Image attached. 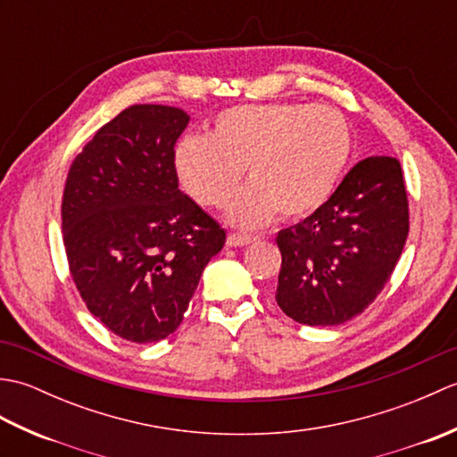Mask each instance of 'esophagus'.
<instances>
[{"mask_svg":"<svg viewBox=\"0 0 457 457\" xmlns=\"http://www.w3.org/2000/svg\"><path fill=\"white\" fill-rule=\"evenodd\" d=\"M255 239H257V237H253V236H245V234H229L226 244H228L229 247H244V245L253 244Z\"/></svg>","mask_w":457,"mask_h":457,"instance_id":"esophagus-1","label":"esophagus"}]
</instances>
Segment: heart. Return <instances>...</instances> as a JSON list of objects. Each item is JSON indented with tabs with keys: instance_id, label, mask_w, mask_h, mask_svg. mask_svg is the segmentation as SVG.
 <instances>
[{
	"instance_id": "b5f03b06",
	"label": "heart",
	"mask_w": 457,
	"mask_h": 457,
	"mask_svg": "<svg viewBox=\"0 0 457 457\" xmlns=\"http://www.w3.org/2000/svg\"><path fill=\"white\" fill-rule=\"evenodd\" d=\"M352 131L329 105L247 104L223 110L208 137L190 135L174 151L182 187L200 206L221 208L244 169L251 180L229 206L241 228L280 216L304 218L332 196L352 157Z\"/></svg>"
}]
</instances>
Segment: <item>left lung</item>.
Listing matches in <instances>:
<instances>
[{
	"mask_svg": "<svg viewBox=\"0 0 457 457\" xmlns=\"http://www.w3.org/2000/svg\"><path fill=\"white\" fill-rule=\"evenodd\" d=\"M409 236L401 162L369 157L314 213L280 229L277 304L306 326H337L381 293Z\"/></svg>",
	"mask_w": 457,
	"mask_h": 457,
	"instance_id": "left-lung-1",
	"label": "left lung"
}]
</instances>
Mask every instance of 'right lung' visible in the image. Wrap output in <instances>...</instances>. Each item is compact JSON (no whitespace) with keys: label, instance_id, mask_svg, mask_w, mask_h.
Segmentation results:
<instances>
[{"label":"right lung","instance_id":"obj_1","mask_svg":"<svg viewBox=\"0 0 457 457\" xmlns=\"http://www.w3.org/2000/svg\"><path fill=\"white\" fill-rule=\"evenodd\" d=\"M190 115L139 104L105 123L68 170L62 239L82 300L128 342L182 322L226 231L179 188L174 145Z\"/></svg>","mask_w":457,"mask_h":457}]
</instances>
